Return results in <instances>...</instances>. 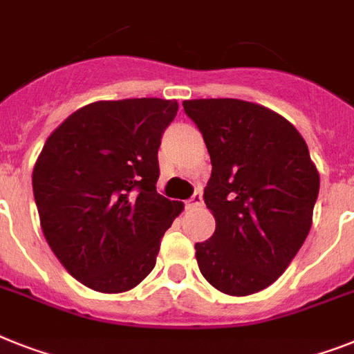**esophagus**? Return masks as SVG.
<instances>
[{"instance_id":"34e87169","label":"esophagus","mask_w":354,"mask_h":354,"mask_svg":"<svg viewBox=\"0 0 354 354\" xmlns=\"http://www.w3.org/2000/svg\"><path fill=\"white\" fill-rule=\"evenodd\" d=\"M198 206H203V197H201V194H195L194 197L189 198L188 203H186V208L188 209H195V208H198Z\"/></svg>"}]
</instances>
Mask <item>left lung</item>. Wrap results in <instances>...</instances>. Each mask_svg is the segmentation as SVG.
<instances>
[{
    "label": "left lung",
    "mask_w": 354,
    "mask_h": 354,
    "mask_svg": "<svg viewBox=\"0 0 354 354\" xmlns=\"http://www.w3.org/2000/svg\"><path fill=\"white\" fill-rule=\"evenodd\" d=\"M184 112L212 159L204 203L215 233L195 244L198 270L232 297L279 279L313 224L320 175L299 130L280 113L242 99H189Z\"/></svg>",
    "instance_id": "obj_1"
}]
</instances>
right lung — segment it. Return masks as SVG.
<instances>
[{
    "mask_svg": "<svg viewBox=\"0 0 354 354\" xmlns=\"http://www.w3.org/2000/svg\"><path fill=\"white\" fill-rule=\"evenodd\" d=\"M177 101H95L46 139L32 188L39 224L70 275L99 293H124L156 268L160 239L184 204L157 194V150Z\"/></svg>",
    "mask_w": 354,
    "mask_h": 354,
    "instance_id": "right-lung-1",
    "label": "right lung"
}]
</instances>
